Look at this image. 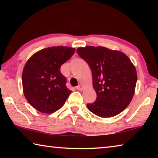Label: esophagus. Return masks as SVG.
Returning <instances> with one entry per match:
<instances>
[{"label":"esophagus","mask_w":158,"mask_h":158,"mask_svg":"<svg viewBox=\"0 0 158 158\" xmlns=\"http://www.w3.org/2000/svg\"><path fill=\"white\" fill-rule=\"evenodd\" d=\"M76 89H77V90H83V86H82V85H81V84H79V85H77V86L76 87Z\"/></svg>","instance_id":"obj_1"}]
</instances>
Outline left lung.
<instances>
[{"label":"left lung","instance_id":"8db88e82","mask_svg":"<svg viewBox=\"0 0 158 158\" xmlns=\"http://www.w3.org/2000/svg\"><path fill=\"white\" fill-rule=\"evenodd\" d=\"M77 52L92 71L93 88L97 98L87 104L98 116H116L129 105L135 93L137 75L126 55L104 47H79Z\"/></svg>","mask_w":158,"mask_h":158}]
</instances>
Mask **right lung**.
<instances>
[{"label":"right lung","mask_w":158,"mask_h":158,"mask_svg":"<svg viewBox=\"0 0 158 158\" xmlns=\"http://www.w3.org/2000/svg\"><path fill=\"white\" fill-rule=\"evenodd\" d=\"M74 52L72 47H52L37 52L26 62L22 73L23 93L37 110L52 114L65 104L72 90L67 88L60 68Z\"/></svg>","instance_id":"add662e5"}]
</instances>
